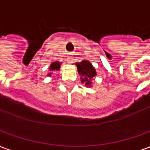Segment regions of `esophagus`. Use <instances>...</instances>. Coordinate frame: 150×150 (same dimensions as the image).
Instances as JSON below:
<instances>
[{
    "mask_svg": "<svg viewBox=\"0 0 150 150\" xmlns=\"http://www.w3.org/2000/svg\"><path fill=\"white\" fill-rule=\"evenodd\" d=\"M67 62H70V63H71V62H73V59H72L71 56H68V57H67Z\"/></svg>",
    "mask_w": 150,
    "mask_h": 150,
    "instance_id": "34e87169",
    "label": "esophagus"
}]
</instances>
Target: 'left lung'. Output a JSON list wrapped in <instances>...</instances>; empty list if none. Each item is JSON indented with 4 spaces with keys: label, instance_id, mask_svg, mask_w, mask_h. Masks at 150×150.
Wrapping results in <instances>:
<instances>
[{
    "label": "left lung",
    "instance_id": "left-lung-1",
    "mask_svg": "<svg viewBox=\"0 0 150 150\" xmlns=\"http://www.w3.org/2000/svg\"><path fill=\"white\" fill-rule=\"evenodd\" d=\"M78 72L83 78L81 77L82 83H84L86 86H88L91 83V79L96 75V72L94 67L90 62L87 60H83L81 62L76 63Z\"/></svg>",
    "mask_w": 150,
    "mask_h": 150
}]
</instances>
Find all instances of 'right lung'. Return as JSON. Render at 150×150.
<instances>
[{
	"mask_svg": "<svg viewBox=\"0 0 150 150\" xmlns=\"http://www.w3.org/2000/svg\"><path fill=\"white\" fill-rule=\"evenodd\" d=\"M60 65H61V63L59 62H53L52 64L50 65V69L51 71H59V69H60ZM51 75V74L50 73L48 75Z\"/></svg>",
	"mask_w": 150,
	"mask_h": 150,
	"instance_id": "1",
	"label": "right lung"
}]
</instances>
